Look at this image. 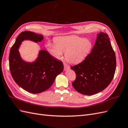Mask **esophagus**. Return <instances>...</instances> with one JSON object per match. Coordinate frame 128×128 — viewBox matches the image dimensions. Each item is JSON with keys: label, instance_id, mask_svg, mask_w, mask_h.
Here are the masks:
<instances>
[{"label": "esophagus", "instance_id": "obj_1", "mask_svg": "<svg viewBox=\"0 0 128 128\" xmlns=\"http://www.w3.org/2000/svg\"><path fill=\"white\" fill-rule=\"evenodd\" d=\"M68 68H69V66L67 64H64V70H67V69H68Z\"/></svg>", "mask_w": 128, "mask_h": 128}]
</instances>
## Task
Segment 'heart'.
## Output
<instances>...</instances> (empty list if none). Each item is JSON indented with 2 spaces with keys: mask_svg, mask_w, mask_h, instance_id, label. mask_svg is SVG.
I'll return each instance as SVG.
<instances>
[{
  "mask_svg": "<svg viewBox=\"0 0 128 128\" xmlns=\"http://www.w3.org/2000/svg\"><path fill=\"white\" fill-rule=\"evenodd\" d=\"M55 44L48 42V51L58 59L65 53L66 59L69 63L77 64L83 61L90 53L92 44L90 40L75 35L62 36L54 40Z\"/></svg>",
  "mask_w": 128,
  "mask_h": 128,
  "instance_id": "1",
  "label": "heart"
}]
</instances>
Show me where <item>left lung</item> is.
Returning a JSON list of instances; mask_svg holds the SVG:
<instances>
[{
  "instance_id": "1",
  "label": "left lung",
  "mask_w": 128,
  "mask_h": 128,
  "mask_svg": "<svg viewBox=\"0 0 128 128\" xmlns=\"http://www.w3.org/2000/svg\"><path fill=\"white\" fill-rule=\"evenodd\" d=\"M91 52L79 64L70 67L76 74L72 83L81 94L92 95L109 86L116 70V56L106 33L97 34Z\"/></svg>"
}]
</instances>
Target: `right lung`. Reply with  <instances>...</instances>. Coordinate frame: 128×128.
I'll use <instances>...</instances> for the list:
<instances>
[{
  "label": "right lung",
  "mask_w": 128,
  "mask_h": 128,
  "mask_svg": "<svg viewBox=\"0 0 128 128\" xmlns=\"http://www.w3.org/2000/svg\"><path fill=\"white\" fill-rule=\"evenodd\" d=\"M43 36L31 32H23L17 37L12 46L9 56V66L12 76L16 83L26 91L39 94L51 86L56 77L64 70L62 62L55 59L45 50L40 51L33 62L23 60L18 52L22 42L30 40L40 42Z\"/></svg>",
  "instance_id": "add662e5"
}]
</instances>
